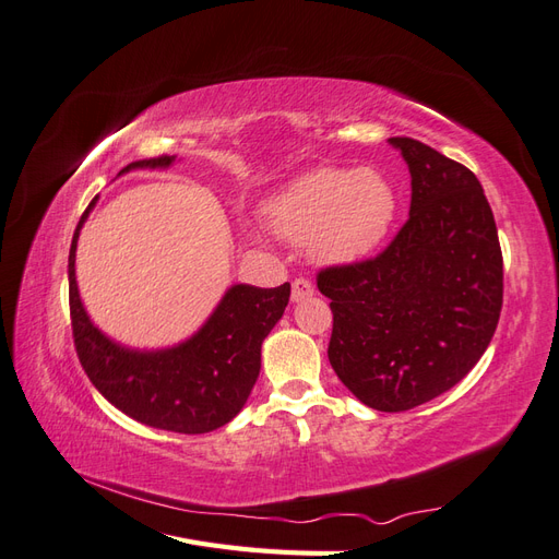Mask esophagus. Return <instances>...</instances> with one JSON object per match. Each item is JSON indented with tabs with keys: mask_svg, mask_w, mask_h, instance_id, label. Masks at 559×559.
<instances>
[{
	"mask_svg": "<svg viewBox=\"0 0 559 559\" xmlns=\"http://www.w3.org/2000/svg\"><path fill=\"white\" fill-rule=\"evenodd\" d=\"M312 294H314V286H312L310 280H306V277L294 280V284H292V300H294V302L308 300Z\"/></svg>",
	"mask_w": 559,
	"mask_h": 559,
	"instance_id": "obj_1",
	"label": "esophagus"
}]
</instances>
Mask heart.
Instances as JSON below:
<instances>
[{"instance_id": "b5f03b06", "label": "heart", "mask_w": 559, "mask_h": 559, "mask_svg": "<svg viewBox=\"0 0 559 559\" xmlns=\"http://www.w3.org/2000/svg\"><path fill=\"white\" fill-rule=\"evenodd\" d=\"M396 216V193L378 170L317 167L265 200L267 230L308 245L321 263H354L373 253Z\"/></svg>"}]
</instances>
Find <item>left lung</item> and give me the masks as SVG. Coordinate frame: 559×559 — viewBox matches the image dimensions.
Wrapping results in <instances>:
<instances>
[{"label": "left lung", "instance_id": "left-lung-1", "mask_svg": "<svg viewBox=\"0 0 559 559\" xmlns=\"http://www.w3.org/2000/svg\"><path fill=\"white\" fill-rule=\"evenodd\" d=\"M411 216L378 257L319 270L331 298L329 361L368 408L411 411L476 366L497 331L503 259L478 177L411 138Z\"/></svg>", "mask_w": 559, "mask_h": 559}]
</instances>
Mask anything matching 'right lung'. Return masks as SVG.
Instances as JSON below:
<instances>
[{"label":"right lung","mask_w":559,"mask_h":559,"mask_svg":"<svg viewBox=\"0 0 559 559\" xmlns=\"http://www.w3.org/2000/svg\"><path fill=\"white\" fill-rule=\"evenodd\" d=\"M175 156L134 160L140 167H167ZM95 205L81 214L70 249V314L79 361L86 376L118 411L146 427L175 433H207L242 411L261 370V345L282 319L292 284L275 289L235 284L193 337L167 349L140 352L118 345L83 310L74 275L79 230Z\"/></svg>","instance_id":"1"}]
</instances>
